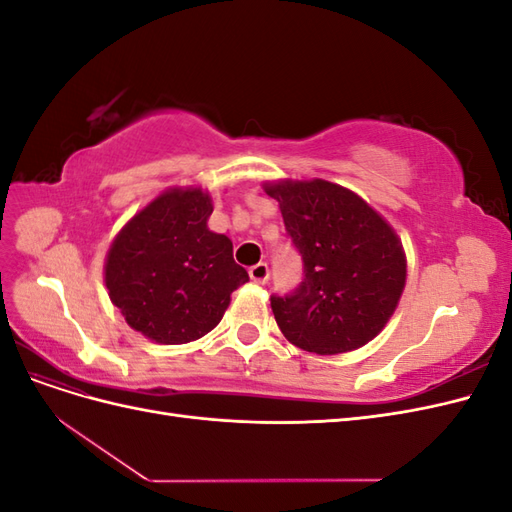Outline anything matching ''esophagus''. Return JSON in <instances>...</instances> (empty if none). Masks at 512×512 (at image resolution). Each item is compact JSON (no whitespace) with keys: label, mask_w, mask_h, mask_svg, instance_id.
<instances>
[{"label":"esophagus","mask_w":512,"mask_h":512,"mask_svg":"<svg viewBox=\"0 0 512 512\" xmlns=\"http://www.w3.org/2000/svg\"><path fill=\"white\" fill-rule=\"evenodd\" d=\"M250 277H252V282H256V284H267L269 282L267 262H258V265H254L250 269Z\"/></svg>","instance_id":"obj_1"}]
</instances>
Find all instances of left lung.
<instances>
[{"label": "left lung", "mask_w": 512, "mask_h": 512, "mask_svg": "<svg viewBox=\"0 0 512 512\" xmlns=\"http://www.w3.org/2000/svg\"><path fill=\"white\" fill-rule=\"evenodd\" d=\"M262 188L280 203L288 237L303 258L299 288L271 297L284 337L316 354L371 342L406 286V254L391 224L359 194L324 179H284Z\"/></svg>", "instance_id": "8db88e82"}]
</instances>
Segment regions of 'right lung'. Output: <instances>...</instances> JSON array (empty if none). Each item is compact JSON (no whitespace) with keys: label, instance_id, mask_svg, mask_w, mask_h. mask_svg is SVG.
<instances>
[{"label":"right lung","instance_id":"right-lung-1","mask_svg":"<svg viewBox=\"0 0 512 512\" xmlns=\"http://www.w3.org/2000/svg\"><path fill=\"white\" fill-rule=\"evenodd\" d=\"M213 203L200 188H170L119 230L104 262L108 297L156 344H188L218 327L232 290L250 277L232 241L207 228Z\"/></svg>","mask_w":512,"mask_h":512}]
</instances>
